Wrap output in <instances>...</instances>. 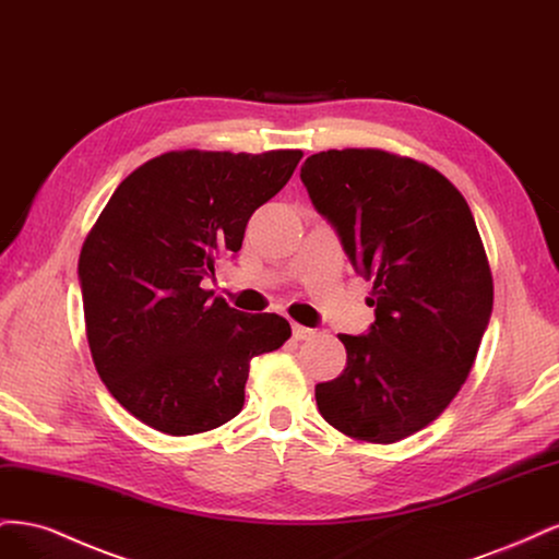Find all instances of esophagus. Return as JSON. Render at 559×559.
<instances>
[{
	"instance_id": "34e87169",
	"label": "esophagus",
	"mask_w": 559,
	"mask_h": 559,
	"mask_svg": "<svg viewBox=\"0 0 559 559\" xmlns=\"http://www.w3.org/2000/svg\"><path fill=\"white\" fill-rule=\"evenodd\" d=\"M314 329H308V326H300V324H294V337L296 341H310V337H314Z\"/></svg>"
}]
</instances>
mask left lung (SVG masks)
I'll use <instances>...</instances> for the list:
<instances>
[{"label": "left lung", "mask_w": 559, "mask_h": 559, "mask_svg": "<svg viewBox=\"0 0 559 559\" xmlns=\"http://www.w3.org/2000/svg\"><path fill=\"white\" fill-rule=\"evenodd\" d=\"M300 179L373 280L368 335L341 337L347 366L314 386L317 408L354 441L389 445L441 415L466 382L495 284L464 195L427 163L382 148H329Z\"/></svg>", "instance_id": "8db88e82"}]
</instances>
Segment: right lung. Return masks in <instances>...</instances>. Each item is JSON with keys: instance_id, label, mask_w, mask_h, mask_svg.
<instances>
[{"instance_id": "right-lung-1", "label": "right lung", "mask_w": 559, "mask_h": 559, "mask_svg": "<svg viewBox=\"0 0 559 559\" xmlns=\"http://www.w3.org/2000/svg\"><path fill=\"white\" fill-rule=\"evenodd\" d=\"M298 148L167 151L130 173L79 257L83 317L111 396L167 436L205 433L242 411L249 361L292 335L280 314H245L202 289L240 251L253 210L292 179Z\"/></svg>"}]
</instances>
